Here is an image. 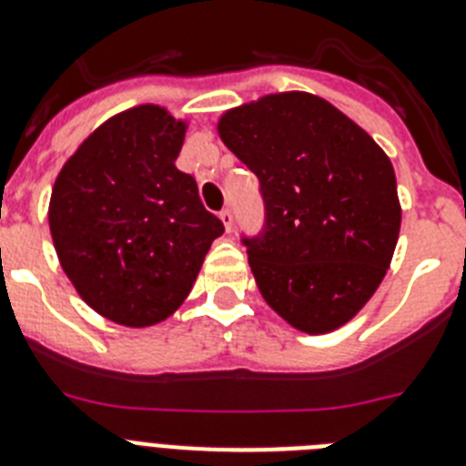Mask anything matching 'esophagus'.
I'll return each instance as SVG.
<instances>
[{
  "mask_svg": "<svg viewBox=\"0 0 466 466\" xmlns=\"http://www.w3.org/2000/svg\"><path fill=\"white\" fill-rule=\"evenodd\" d=\"M220 220H222V225H225V232H227V234L232 232L234 218H232V213H229V210H222V213H220Z\"/></svg>",
  "mask_w": 466,
  "mask_h": 466,
  "instance_id": "obj_1",
  "label": "esophagus"
}]
</instances>
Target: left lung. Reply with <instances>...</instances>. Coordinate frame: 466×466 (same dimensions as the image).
<instances>
[{"instance_id": "8db88e82", "label": "left lung", "mask_w": 466, "mask_h": 466, "mask_svg": "<svg viewBox=\"0 0 466 466\" xmlns=\"http://www.w3.org/2000/svg\"><path fill=\"white\" fill-rule=\"evenodd\" d=\"M218 135L263 187L268 232L246 244L265 303L303 334L350 322L386 277L400 234L384 148L310 92L229 108Z\"/></svg>"}]
</instances>
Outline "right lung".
Wrapping results in <instances>:
<instances>
[{"label":"right lung","mask_w":466,"mask_h":466,"mask_svg":"<svg viewBox=\"0 0 466 466\" xmlns=\"http://www.w3.org/2000/svg\"><path fill=\"white\" fill-rule=\"evenodd\" d=\"M189 120L158 104L120 111L58 170L49 232L66 277L120 327L163 322L189 296L225 227L175 160Z\"/></svg>","instance_id":"add662e5"}]
</instances>
